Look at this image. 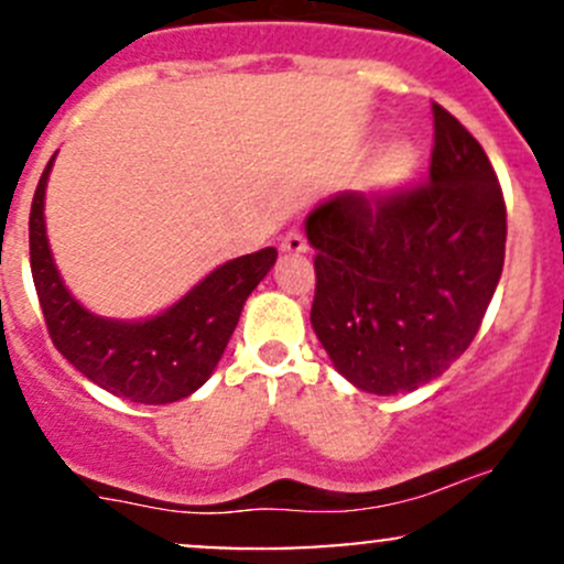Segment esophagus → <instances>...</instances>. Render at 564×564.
Listing matches in <instances>:
<instances>
[{"label":"esophagus","instance_id":"esophagus-1","mask_svg":"<svg viewBox=\"0 0 564 564\" xmlns=\"http://www.w3.org/2000/svg\"><path fill=\"white\" fill-rule=\"evenodd\" d=\"M281 250H283V253H289V256H300V253H305V250H308V240H305L300 231H289V235L283 237Z\"/></svg>","mask_w":564,"mask_h":564}]
</instances>
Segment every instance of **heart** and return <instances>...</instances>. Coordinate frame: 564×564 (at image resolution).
Segmentation results:
<instances>
[{
	"mask_svg": "<svg viewBox=\"0 0 564 564\" xmlns=\"http://www.w3.org/2000/svg\"><path fill=\"white\" fill-rule=\"evenodd\" d=\"M417 172V150L409 141L395 139L377 152L366 172V182L377 196H390L401 191Z\"/></svg>",
	"mask_w": 564,
	"mask_h": 564,
	"instance_id": "obj_1",
	"label": "heart"
}]
</instances>
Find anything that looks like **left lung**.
<instances>
[{"instance_id": "8db88e82", "label": "left lung", "mask_w": 564, "mask_h": 564, "mask_svg": "<svg viewBox=\"0 0 564 564\" xmlns=\"http://www.w3.org/2000/svg\"><path fill=\"white\" fill-rule=\"evenodd\" d=\"M434 111L429 182L335 193L305 218L316 250L311 324L335 371L373 395L412 392L451 368L480 329L505 264L502 187L475 135Z\"/></svg>"}]
</instances>
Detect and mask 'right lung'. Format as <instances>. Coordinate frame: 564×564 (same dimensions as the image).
<instances>
[{"instance_id":"obj_1","label":"right lung","mask_w":564,"mask_h":564,"mask_svg":"<svg viewBox=\"0 0 564 564\" xmlns=\"http://www.w3.org/2000/svg\"><path fill=\"white\" fill-rule=\"evenodd\" d=\"M54 158L40 176L30 213L32 281L51 340L76 371L111 395L133 403L187 398L213 377L242 305L275 264L278 250H256L215 267L174 305L150 318L124 322L93 314L62 281L45 235V185Z\"/></svg>"}]
</instances>
